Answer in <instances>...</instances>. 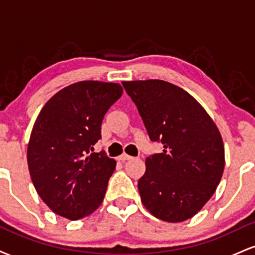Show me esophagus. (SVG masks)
<instances>
[{
    "label": "esophagus",
    "instance_id": "obj_1",
    "mask_svg": "<svg viewBox=\"0 0 255 255\" xmlns=\"http://www.w3.org/2000/svg\"><path fill=\"white\" fill-rule=\"evenodd\" d=\"M118 159L120 160V162H126V160L133 159V157L129 156V154H127V153H124V154H121V156H120Z\"/></svg>",
    "mask_w": 255,
    "mask_h": 255
}]
</instances>
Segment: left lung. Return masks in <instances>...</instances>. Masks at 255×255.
<instances>
[{"instance_id":"obj_1","label":"left lung","mask_w":255,"mask_h":255,"mask_svg":"<svg viewBox=\"0 0 255 255\" xmlns=\"http://www.w3.org/2000/svg\"><path fill=\"white\" fill-rule=\"evenodd\" d=\"M152 141L162 153L146 158L137 181L148 212L178 223L192 218L212 197L224 171V145L209 114L181 87L163 80L124 81Z\"/></svg>"}]
</instances>
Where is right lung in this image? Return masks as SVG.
Listing matches in <instances>:
<instances>
[{"label":"right lung","mask_w":255,"mask_h":255,"mask_svg":"<svg viewBox=\"0 0 255 255\" xmlns=\"http://www.w3.org/2000/svg\"><path fill=\"white\" fill-rule=\"evenodd\" d=\"M121 85L79 81L46 102L27 146L31 180L51 211L71 221L84 218L103 203L116 162L105 152L91 153L101 126L122 96Z\"/></svg>","instance_id":"add662e5"}]
</instances>
